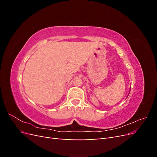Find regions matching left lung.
I'll return each mask as SVG.
<instances>
[{
	"mask_svg": "<svg viewBox=\"0 0 157 157\" xmlns=\"http://www.w3.org/2000/svg\"><path fill=\"white\" fill-rule=\"evenodd\" d=\"M128 95H129V94H128Z\"/></svg>",
	"mask_w": 157,
	"mask_h": 157,
	"instance_id": "1",
	"label": "left lung"
}]
</instances>
